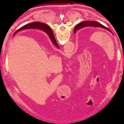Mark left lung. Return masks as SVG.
<instances>
[{"label": "left lung", "mask_w": 124, "mask_h": 124, "mask_svg": "<svg viewBox=\"0 0 124 124\" xmlns=\"http://www.w3.org/2000/svg\"><path fill=\"white\" fill-rule=\"evenodd\" d=\"M85 27H101L102 28L106 29L108 30V31H110L111 33H112L111 32V30H110L109 29H108V28L104 27V25H103L102 24H100V23L96 22V21H84L83 22L80 23L79 24H77V25L76 26V27L75 28V30H74V32H76V31L78 30V29H80ZM48 29L49 30H51V29L50 28L48 27Z\"/></svg>", "instance_id": "1"}]
</instances>
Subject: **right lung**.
Instances as JSON below:
<instances>
[{
	"label": "right lung",
	"instance_id": "right-lung-1",
	"mask_svg": "<svg viewBox=\"0 0 124 124\" xmlns=\"http://www.w3.org/2000/svg\"><path fill=\"white\" fill-rule=\"evenodd\" d=\"M28 28H36V29H42L44 30L46 33H47L48 36H49L50 38H51L52 41L53 42V44H54V45L56 46L58 48H59V46H58V45L56 43V40H55L53 32L52 30H49L48 29V26L44 24L43 23L41 22H33V23H29L28 24H26L24 26H23L22 27L20 28L19 29H18L15 32H16L17 31H18L20 30H24L25 29H28Z\"/></svg>",
	"mask_w": 124,
	"mask_h": 124
}]
</instances>
